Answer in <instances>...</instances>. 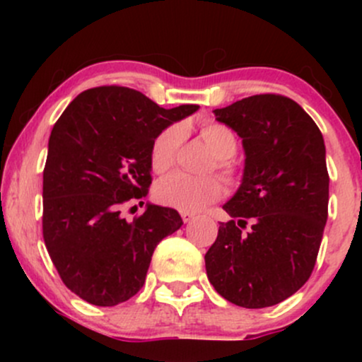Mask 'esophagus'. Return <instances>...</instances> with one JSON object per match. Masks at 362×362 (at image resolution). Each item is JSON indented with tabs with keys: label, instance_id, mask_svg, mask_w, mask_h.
I'll use <instances>...</instances> for the list:
<instances>
[{
	"label": "esophagus",
	"instance_id": "esophagus-1",
	"mask_svg": "<svg viewBox=\"0 0 362 362\" xmlns=\"http://www.w3.org/2000/svg\"><path fill=\"white\" fill-rule=\"evenodd\" d=\"M180 216H182V219H184V223L192 221V219L195 218V214H192V213H187V211H182Z\"/></svg>",
	"mask_w": 362,
	"mask_h": 362
}]
</instances>
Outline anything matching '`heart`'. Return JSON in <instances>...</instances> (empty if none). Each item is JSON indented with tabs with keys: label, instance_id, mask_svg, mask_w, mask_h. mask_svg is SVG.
Instances as JSON below:
<instances>
[{
	"label": "heart",
	"instance_id": "b5f03b06",
	"mask_svg": "<svg viewBox=\"0 0 362 362\" xmlns=\"http://www.w3.org/2000/svg\"><path fill=\"white\" fill-rule=\"evenodd\" d=\"M201 138L214 155V167L228 180H233L235 167L231 156L236 153V136L224 124L207 120L201 126ZM184 139V129L178 124L165 127L153 139L149 149V165L153 172L165 173L175 165L178 148ZM155 195L163 206L195 213L223 195V184L218 177H192L187 173H172L155 187Z\"/></svg>",
	"mask_w": 362,
	"mask_h": 362
}]
</instances>
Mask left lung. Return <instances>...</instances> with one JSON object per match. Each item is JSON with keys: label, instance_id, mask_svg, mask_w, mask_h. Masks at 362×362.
Returning a JSON list of instances; mask_svg holds the SVG:
<instances>
[{"label": "left lung", "instance_id": "obj_1", "mask_svg": "<svg viewBox=\"0 0 362 362\" xmlns=\"http://www.w3.org/2000/svg\"><path fill=\"white\" fill-rule=\"evenodd\" d=\"M216 120L243 141L240 189L223 209L218 238L206 253L207 279L243 308L288 300L310 279L328 216L325 144L313 119L288 97L253 95ZM248 218L252 230L243 232Z\"/></svg>", "mask_w": 362, "mask_h": 362}]
</instances>
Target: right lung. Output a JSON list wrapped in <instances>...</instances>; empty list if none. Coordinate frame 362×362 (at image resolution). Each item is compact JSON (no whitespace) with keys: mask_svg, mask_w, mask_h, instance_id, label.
I'll list each match as a JSON object with an SVG mask.
<instances>
[{"mask_svg":"<svg viewBox=\"0 0 362 362\" xmlns=\"http://www.w3.org/2000/svg\"><path fill=\"white\" fill-rule=\"evenodd\" d=\"M197 109L167 110L138 90L110 85L83 91L54 124L42 235L62 282L81 300L115 306L134 296L156 245L184 224L172 207L148 204L132 221L120 213L148 195L153 139Z\"/></svg>","mask_w":362,"mask_h":362,"instance_id":"right-lung-1","label":"right lung"}]
</instances>
